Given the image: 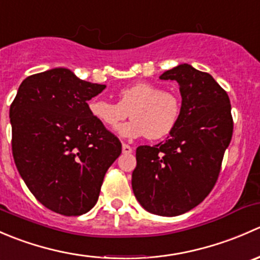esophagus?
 I'll use <instances>...</instances> for the list:
<instances>
[{
  "instance_id": "1",
  "label": "esophagus",
  "mask_w": 260,
  "mask_h": 260,
  "mask_svg": "<svg viewBox=\"0 0 260 260\" xmlns=\"http://www.w3.org/2000/svg\"><path fill=\"white\" fill-rule=\"evenodd\" d=\"M122 152H123V153H125V154L132 153V147H131L129 145H125V143H123V146H122Z\"/></svg>"
}]
</instances>
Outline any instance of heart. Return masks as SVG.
Masks as SVG:
<instances>
[{
    "label": "heart",
    "instance_id": "heart-1",
    "mask_svg": "<svg viewBox=\"0 0 260 260\" xmlns=\"http://www.w3.org/2000/svg\"><path fill=\"white\" fill-rule=\"evenodd\" d=\"M88 111L96 122L108 129H114L129 112L132 119L118 128L122 137L147 136L151 140H158L175 128L181 106L175 94L162 90L154 84L140 81L120 89L118 103L91 98L88 102Z\"/></svg>",
    "mask_w": 260,
    "mask_h": 260
}]
</instances>
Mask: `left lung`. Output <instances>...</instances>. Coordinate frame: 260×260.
<instances>
[{
	"label": "left lung",
	"mask_w": 260,
	"mask_h": 260,
	"mask_svg": "<svg viewBox=\"0 0 260 260\" xmlns=\"http://www.w3.org/2000/svg\"><path fill=\"white\" fill-rule=\"evenodd\" d=\"M159 79L179 83L180 117L165 142L138 147L132 188L145 210L177 216L198 206L216 183L233 136L232 106L210 74L188 64Z\"/></svg>",
	"instance_id": "left-lung-1"
}]
</instances>
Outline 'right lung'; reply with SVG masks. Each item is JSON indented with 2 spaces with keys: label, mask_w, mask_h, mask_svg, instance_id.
I'll return each mask as SVG.
<instances>
[{
  "label": "right lung",
  "mask_w": 260,
  "mask_h": 260,
  "mask_svg": "<svg viewBox=\"0 0 260 260\" xmlns=\"http://www.w3.org/2000/svg\"><path fill=\"white\" fill-rule=\"evenodd\" d=\"M103 84L55 68L21 83L10 107L12 154L34 196L65 216L96 204L107 170L122 152L119 140L88 111Z\"/></svg>",
  "instance_id": "add662e5"
}]
</instances>
